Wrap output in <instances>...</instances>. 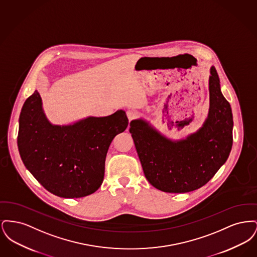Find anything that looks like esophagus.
Listing matches in <instances>:
<instances>
[{
    "instance_id": "34e87169",
    "label": "esophagus",
    "mask_w": 257,
    "mask_h": 257,
    "mask_svg": "<svg viewBox=\"0 0 257 257\" xmlns=\"http://www.w3.org/2000/svg\"><path fill=\"white\" fill-rule=\"evenodd\" d=\"M138 116V111L135 110H127V117L129 120H133Z\"/></svg>"
}]
</instances>
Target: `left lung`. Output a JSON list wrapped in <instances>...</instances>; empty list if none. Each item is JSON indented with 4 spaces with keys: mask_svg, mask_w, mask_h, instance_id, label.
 <instances>
[{
    "mask_svg": "<svg viewBox=\"0 0 257 257\" xmlns=\"http://www.w3.org/2000/svg\"><path fill=\"white\" fill-rule=\"evenodd\" d=\"M232 130L231 107L212 66L209 111L196 132L171 140L144 118L132 120L129 132L148 182L160 191L180 194L199 189L220 170L231 151Z\"/></svg>",
    "mask_w": 257,
    "mask_h": 257,
    "instance_id": "obj_1",
    "label": "left lung"
}]
</instances>
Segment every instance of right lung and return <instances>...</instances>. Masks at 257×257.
Returning <instances> with one entry per match:
<instances>
[{"instance_id": "obj_1", "label": "right lung", "mask_w": 257, "mask_h": 257, "mask_svg": "<svg viewBox=\"0 0 257 257\" xmlns=\"http://www.w3.org/2000/svg\"><path fill=\"white\" fill-rule=\"evenodd\" d=\"M127 126L123 110L66 125L53 124L36 90L22 107L17 145L25 167L47 191L64 198L83 197L101 186L110 143Z\"/></svg>"}]
</instances>
